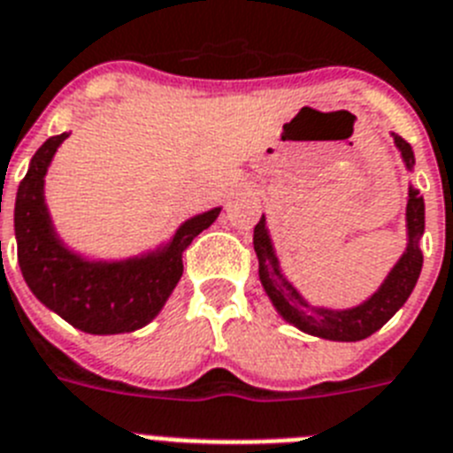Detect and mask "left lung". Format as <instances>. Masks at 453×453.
I'll use <instances>...</instances> for the list:
<instances>
[{
	"label": "left lung",
	"instance_id": "1",
	"mask_svg": "<svg viewBox=\"0 0 453 453\" xmlns=\"http://www.w3.org/2000/svg\"><path fill=\"white\" fill-rule=\"evenodd\" d=\"M401 158L405 168H414V151L401 135H394ZM405 227H408V246L403 256L387 273L378 290L366 299L357 303L352 309H325V306H313L302 297V292L285 279L280 272V262L276 250H273L272 237H269L267 220L265 216L253 230V249H256L257 262H260V283L272 299L273 309L285 322H290L303 334L326 338V341H362L375 334L382 325L394 318L403 303L412 295L414 285L421 273L424 256H421L419 242L424 234V197L419 191L410 186L408 188V207H405Z\"/></svg>",
	"mask_w": 453,
	"mask_h": 453
}]
</instances>
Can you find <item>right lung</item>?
Instances as JSON below:
<instances>
[{"label": "right lung", "mask_w": 453, "mask_h": 453, "mask_svg": "<svg viewBox=\"0 0 453 453\" xmlns=\"http://www.w3.org/2000/svg\"><path fill=\"white\" fill-rule=\"evenodd\" d=\"M68 133L48 138L32 156L15 196V242L25 283L43 306L87 334H127L161 313L184 272L181 256L220 207L184 220L168 244L127 260H89L64 244L45 204V174Z\"/></svg>", "instance_id": "1"}]
</instances>
